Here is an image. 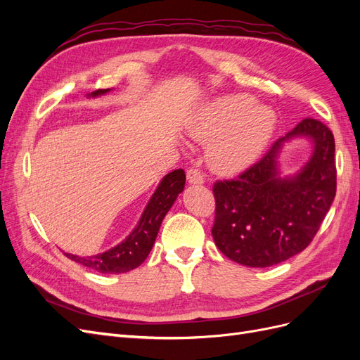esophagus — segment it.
Instances as JSON below:
<instances>
[{
  "label": "esophagus",
  "mask_w": 360,
  "mask_h": 360,
  "mask_svg": "<svg viewBox=\"0 0 360 360\" xmlns=\"http://www.w3.org/2000/svg\"><path fill=\"white\" fill-rule=\"evenodd\" d=\"M186 177H188L189 184H202L204 183V176L198 168H189L186 172Z\"/></svg>",
  "instance_id": "34e87169"
}]
</instances>
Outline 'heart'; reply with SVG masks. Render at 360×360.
Here are the masks:
<instances>
[{
	"mask_svg": "<svg viewBox=\"0 0 360 360\" xmlns=\"http://www.w3.org/2000/svg\"><path fill=\"white\" fill-rule=\"evenodd\" d=\"M276 115L249 94H228L202 105L188 124L189 135L210 143L207 159L224 176L248 169L274 136Z\"/></svg>",
	"mask_w": 360,
	"mask_h": 360,
	"instance_id": "heart-1",
	"label": "heart"
}]
</instances>
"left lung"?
Masks as SVG:
<instances>
[{
  "mask_svg": "<svg viewBox=\"0 0 360 360\" xmlns=\"http://www.w3.org/2000/svg\"><path fill=\"white\" fill-rule=\"evenodd\" d=\"M313 144L308 162L281 176L278 156L292 139ZM212 234L221 252L248 267H270L307 248L320 230L336 193L335 139L319 120L304 118L279 138L254 167L213 186Z\"/></svg>",
  "mask_w": 360,
  "mask_h": 360,
  "instance_id": "8db88e82",
  "label": "left lung"
}]
</instances>
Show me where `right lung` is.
<instances>
[{"label": "right lung", "instance_id": "add662e5", "mask_svg": "<svg viewBox=\"0 0 360 360\" xmlns=\"http://www.w3.org/2000/svg\"><path fill=\"white\" fill-rule=\"evenodd\" d=\"M111 90H97L89 94V97H97L110 93ZM186 176L183 169H174L160 180L155 193L151 195L148 204L139 217L138 225L134 228L123 242L117 246L105 250L102 254L91 257L66 255L85 267L99 274H126L144 263L159 233L163 217L169 212L174 201L184 189Z\"/></svg>", "mask_w": 360, "mask_h": 360}]
</instances>
